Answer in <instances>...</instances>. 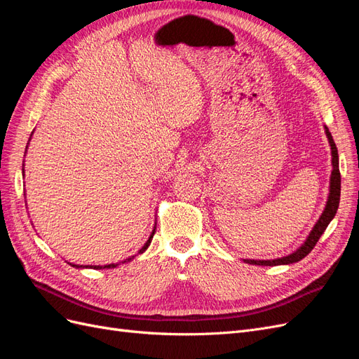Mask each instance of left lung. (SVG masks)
<instances>
[{
  "mask_svg": "<svg viewBox=\"0 0 359 359\" xmlns=\"http://www.w3.org/2000/svg\"><path fill=\"white\" fill-rule=\"evenodd\" d=\"M325 133H327L328 142H330V147H331V156H332V160H331L332 161V172H331V180H330V196H328L327 205H325L323 212L320 214L319 220L316 222V224H314L311 232L309 233L307 240L304 241V244L299 248H297L295 252L285 256V257H278V259H273V260L244 259L245 264L262 265V266H277V265H290V264L298 262V260L304 259L311 252L314 245L318 244L319 238L322 236L325 229H327L328 224L334 219V215L337 214V210H339V203H340L341 178H340V169H339V153H337V147L334 144V139H332L327 126H325Z\"/></svg>",
  "mask_w": 359,
  "mask_h": 359,
  "instance_id": "obj_1",
  "label": "left lung"
}]
</instances>
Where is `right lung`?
<instances>
[{
  "label": "right lung",
  "mask_w": 359,
  "mask_h": 359,
  "mask_svg": "<svg viewBox=\"0 0 359 359\" xmlns=\"http://www.w3.org/2000/svg\"><path fill=\"white\" fill-rule=\"evenodd\" d=\"M27 148H28V145H27ZM154 232H156V226H154V229H153V232H151V235H149V238H148V241L144 244V247L139 250V253H144L145 250L148 248V245L151 244V240H153V236H154ZM135 256H132V257H128V259H126L123 264H126V262H130V260H132ZM72 266H74V268H94V269H109V268H115V266H118L119 264H109V265H104V266H100V265H94V266H90V265H73V264H70Z\"/></svg>",
  "instance_id": "1"
}]
</instances>
